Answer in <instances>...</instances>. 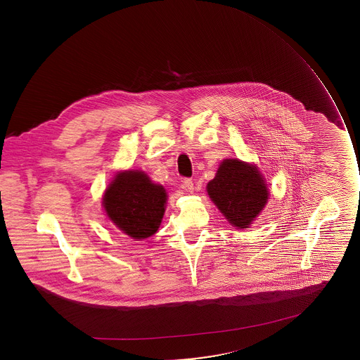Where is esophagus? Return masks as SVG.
Returning a JSON list of instances; mask_svg holds the SVG:
<instances>
[{
    "mask_svg": "<svg viewBox=\"0 0 360 360\" xmlns=\"http://www.w3.org/2000/svg\"><path fill=\"white\" fill-rule=\"evenodd\" d=\"M184 188H186L188 191H193V190H194V182H193V179L185 178V179H184Z\"/></svg>",
    "mask_w": 360,
    "mask_h": 360,
    "instance_id": "obj_1",
    "label": "esophagus"
}]
</instances>
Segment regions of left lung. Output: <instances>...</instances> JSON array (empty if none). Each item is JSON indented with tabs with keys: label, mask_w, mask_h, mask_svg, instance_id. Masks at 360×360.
Returning a JSON list of instances; mask_svg holds the SVG:
<instances>
[{
	"label": "left lung",
	"mask_w": 360,
	"mask_h": 360,
	"mask_svg": "<svg viewBox=\"0 0 360 360\" xmlns=\"http://www.w3.org/2000/svg\"><path fill=\"white\" fill-rule=\"evenodd\" d=\"M207 194L229 223L247 228L266 205L269 188L255 166L226 159L207 184Z\"/></svg>",
	"instance_id": "left-lung-1"
}]
</instances>
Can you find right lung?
<instances>
[{
	"mask_svg": "<svg viewBox=\"0 0 360 360\" xmlns=\"http://www.w3.org/2000/svg\"><path fill=\"white\" fill-rule=\"evenodd\" d=\"M166 191L141 172H120L103 197V207L124 233L147 239L158 231L165 213Z\"/></svg>",
	"mask_w": 360,
	"mask_h": 360,
	"instance_id": "add662e5",
	"label": "right lung"
}]
</instances>
